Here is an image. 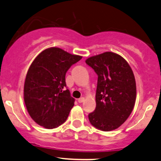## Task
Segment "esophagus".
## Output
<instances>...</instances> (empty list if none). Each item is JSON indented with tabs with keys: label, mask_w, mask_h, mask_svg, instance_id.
Listing matches in <instances>:
<instances>
[{
	"label": "esophagus",
	"mask_w": 161,
	"mask_h": 161,
	"mask_svg": "<svg viewBox=\"0 0 161 161\" xmlns=\"http://www.w3.org/2000/svg\"><path fill=\"white\" fill-rule=\"evenodd\" d=\"M84 101H85V98L84 97H80V98H79V99H78L79 103H82Z\"/></svg>",
	"instance_id": "obj_1"
}]
</instances>
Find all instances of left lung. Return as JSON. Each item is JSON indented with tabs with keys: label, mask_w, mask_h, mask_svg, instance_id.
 Listing matches in <instances>:
<instances>
[{
	"label": "left lung",
	"mask_w": 161,
	"mask_h": 161,
	"mask_svg": "<svg viewBox=\"0 0 161 161\" xmlns=\"http://www.w3.org/2000/svg\"><path fill=\"white\" fill-rule=\"evenodd\" d=\"M86 62L98 75L96 109L88 115L89 121L100 130L119 128L128 119L136 102L132 69L123 57L112 52L92 56Z\"/></svg>",
	"instance_id": "obj_1"
}]
</instances>
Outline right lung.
I'll return each mask as SVG.
<instances>
[{"label":"right lung","instance_id":"1","mask_svg":"<svg viewBox=\"0 0 161 161\" xmlns=\"http://www.w3.org/2000/svg\"><path fill=\"white\" fill-rule=\"evenodd\" d=\"M82 56L61 48L44 49L29 67L24 85V101L31 118L46 129H53L67 120L75 99L65 90V75Z\"/></svg>","mask_w":161,"mask_h":161}]
</instances>
